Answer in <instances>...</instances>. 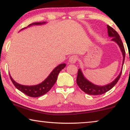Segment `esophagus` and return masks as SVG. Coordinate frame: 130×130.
I'll list each match as a JSON object with an SVG mask.
<instances>
[{
    "mask_svg": "<svg viewBox=\"0 0 130 130\" xmlns=\"http://www.w3.org/2000/svg\"><path fill=\"white\" fill-rule=\"evenodd\" d=\"M77 60V57L76 56V55H73V56H72L70 57L69 58V62L72 64L75 63Z\"/></svg>",
    "mask_w": 130,
    "mask_h": 130,
    "instance_id": "esophagus-1",
    "label": "esophagus"
}]
</instances>
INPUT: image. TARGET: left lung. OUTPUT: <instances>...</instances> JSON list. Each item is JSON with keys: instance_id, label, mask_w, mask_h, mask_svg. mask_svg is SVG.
<instances>
[{"instance_id": "obj_1", "label": "left lung", "mask_w": 130, "mask_h": 130, "mask_svg": "<svg viewBox=\"0 0 130 130\" xmlns=\"http://www.w3.org/2000/svg\"><path fill=\"white\" fill-rule=\"evenodd\" d=\"M107 28H108V36L112 38V41L116 42L118 44L119 47L121 51L122 57H123V60H122V67L123 66L124 60H125V49H124L123 43H122L121 39L120 38V36L117 33V32L115 30L112 28L111 26L108 25H107ZM122 67L121 68V70L120 73L119 75L117 76L116 79H115L113 82L111 83H109V84L104 85V86H98V85H96L90 81H89L86 77L83 75L81 69H79L78 70L77 73V80H76V82L77 84L80 88L83 90V92L87 94L90 95H102L106 93V92L109 91L111 90L120 79L122 73Z\"/></svg>"}]
</instances>
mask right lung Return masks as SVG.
Instances as JSON below:
<instances>
[{
  "label": "right lung",
  "mask_w": 130,
  "mask_h": 130,
  "mask_svg": "<svg viewBox=\"0 0 130 130\" xmlns=\"http://www.w3.org/2000/svg\"><path fill=\"white\" fill-rule=\"evenodd\" d=\"M46 22H35L32 24H29L27 27L32 26V25H41L45 24ZM22 28V29H24L25 28ZM65 63L61 64L57 66L56 67L53 69V70L51 72V73L49 74V76L44 80L43 82L40 84L36 85H32V86H26V85H22L19 84V83L16 82L14 80L12 79V77L10 76L9 73L10 78L11 79V81L13 83L16 88H17L19 90H20L25 95L29 96L32 98H37L41 96L44 95L46 93H47L51 89V88L53 86V85L56 82L57 79L58 74H59L60 71L62 69H63L66 67Z\"/></svg>",
  "instance_id": "obj_1"
}]
</instances>
